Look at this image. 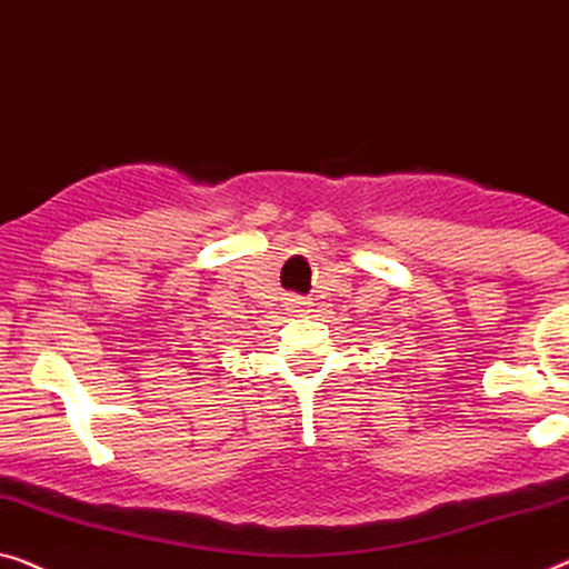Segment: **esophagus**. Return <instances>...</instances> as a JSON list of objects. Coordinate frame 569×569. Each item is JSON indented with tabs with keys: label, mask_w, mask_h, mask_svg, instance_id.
Returning a JSON list of instances; mask_svg holds the SVG:
<instances>
[{
	"label": "esophagus",
	"mask_w": 569,
	"mask_h": 569,
	"mask_svg": "<svg viewBox=\"0 0 569 569\" xmlns=\"http://www.w3.org/2000/svg\"><path fill=\"white\" fill-rule=\"evenodd\" d=\"M286 307H288V311H291V315L303 317V315H309V311H311V299H303V296H288Z\"/></svg>",
	"instance_id": "esophagus-1"
}]
</instances>
